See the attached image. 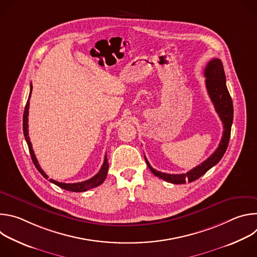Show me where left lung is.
<instances>
[{
    "label": "left lung",
    "mask_w": 257,
    "mask_h": 257,
    "mask_svg": "<svg viewBox=\"0 0 257 257\" xmlns=\"http://www.w3.org/2000/svg\"><path fill=\"white\" fill-rule=\"evenodd\" d=\"M204 76L208 95L214 105L215 112L218 114L219 119L222 120L224 125L223 137L217 146V149L208 159H206L204 162H202L200 165L193 168L186 174H166L159 172L150 165L149 161L144 157L146 164H148L150 170L155 176L167 182L173 183V184H184L186 182H193L197 180L222 160L228 149L233 123L234 109L233 101L226 85V75L222 61L216 58L210 60L204 69Z\"/></svg>",
    "instance_id": "8db88e82"
}]
</instances>
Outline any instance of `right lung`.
<instances>
[{
	"label": "right lung",
	"instance_id": "add662e5",
	"mask_svg": "<svg viewBox=\"0 0 257 257\" xmlns=\"http://www.w3.org/2000/svg\"><path fill=\"white\" fill-rule=\"evenodd\" d=\"M31 91H32V85H30L29 96H28V99H27V102H26V105H25V108H24V114H23V133H24V137H25V140L27 142V145H28L29 153H30V156H31V160H32L35 168L38 169V171L46 179H48L49 178L48 175L43 171V169L39 165L38 160H36V158H35L34 152L32 150V144H31L29 136H28V109H29V98H30V95H31ZM107 170H108V163H107V159H106V155H105L103 164H102L99 172L95 176H93L92 178H90V179H88L86 181L78 182V183H61V182L55 181L53 179H50L49 181L54 183L55 185L59 186L62 189H65V190H68V191H73V192H83V191L92 189L94 187H97L98 185L101 184V183H103V181H104V179H105V177L107 175Z\"/></svg>",
	"mask_w": 257,
	"mask_h": 257
}]
</instances>
